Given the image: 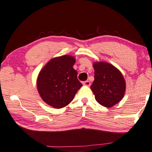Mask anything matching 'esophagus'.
Here are the masks:
<instances>
[{
    "label": "esophagus",
    "mask_w": 152,
    "mask_h": 152,
    "mask_svg": "<svg viewBox=\"0 0 152 152\" xmlns=\"http://www.w3.org/2000/svg\"><path fill=\"white\" fill-rule=\"evenodd\" d=\"M83 84H84V86H89L90 85H91V83H90L89 81H84V82H83Z\"/></svg>",
    "instance_id": "esophagus-1"
}]
</instances>
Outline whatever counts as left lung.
Listing matches in <instances>:
<instances>
[{"mask_svg":"<svg viewBox=\"0 0 152 152\" xmlns=\"http://www.w3.org/2000/svg\"><path fill=\"white\" fill-rule=\"evenodd\" d=\"M94 81L91 89L101 105L111 107L122 99L126 91V82L122 73L110 63H94Z\"/></svg>","mask_w":152,"mask_h":152,"instance_id":"1","label":"left lung"}]
</instances>
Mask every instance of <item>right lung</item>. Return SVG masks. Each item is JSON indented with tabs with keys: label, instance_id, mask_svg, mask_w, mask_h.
Returning a JSON list of instances; mask_svg holds the SVG:
<instances>
[{
	"label": "right lung",
	"instance_id": "1",
	"mask_svg": "<svg viewBox=\"0 0 152 152\" xmlns=\"http://www.w3.org/2000/svg\"><path fill=\"white\" fill-rule=\"evenodd\" d=\"M75 58L63 56L50 60L37 78V89L42 99L55 108L67 106L82 84L73 69Z\"/></svg>",
	"mask_w": 152,
	"mask_h": 152
}]
</instances>
